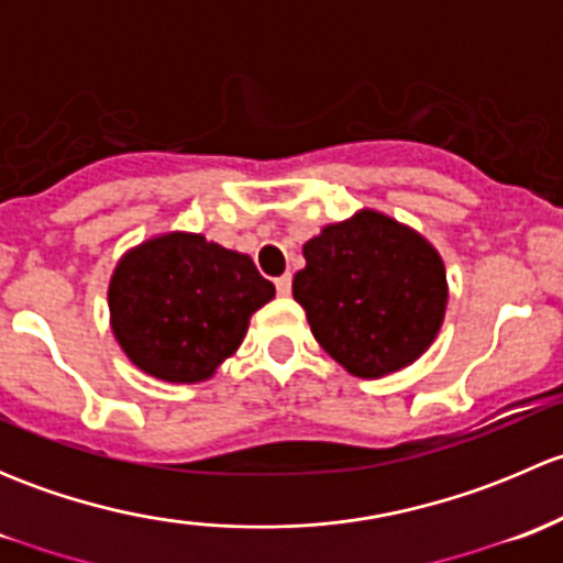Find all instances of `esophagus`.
<instances>
[{
	"label": "esophagus",
	"mask_w": 563,
	"mask_h": 563,
	"mask_svg": "<svg viewBox=\"0 0 563 563\" xmlns=\"http://www.w3.org/2000/svg\"><path fill=\"white\" fill-rule=\"evenodd\" d=\"M275 288H277V294H280V297H288V294H291V275L277 277Z\"/></svg>",
	"instance_id": "esophagus-1"
}]
</instances>
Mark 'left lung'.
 Masks as SVG:
<instances>
[{
  "instance_id": "left-lung-1",
  "label": "left lung",
  "mask_w": 563,
  "mask_h": 563,
  "mask_svg": "<svg viewBox=\"0 0 563 563\" xmlns=\"http://www.w3.org/2000/svg\"><path fill=\"white\" fill-rule=\"evenodd\" d=\"M294 299L310 332L351 376L382 378L417 362L444 323V258L411 225L376 209L305 242Z\"/></svg>"
}]
</instances>
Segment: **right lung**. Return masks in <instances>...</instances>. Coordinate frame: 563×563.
Listing matches in <instances>:
<instances>
[{
  "label": "right lung",
  "instance_id": "right-lung-1",
  "mask_svg": "<svg viewBox=\"0 0 563 563\" xmlns=\"http://www.w3.org/2000/svg\"><path fill=\"white\" fill-rule=\"evenodd\" d=\"M275 297L253 258L203 234L168 231L113 266L108 310L119 349L146 376L198 384L245 340L250 316Z\"/></svg>",
  "mask_w": 563,
  "mask_h": 563
}]
</instances>
